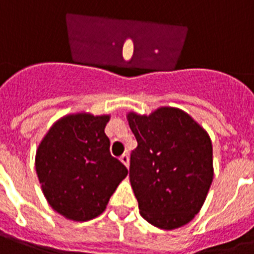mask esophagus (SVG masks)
<instances>
[{"instance_id":"34e87169","label":"esophagus","mask_w":254,"mask_h":254,"mask_svg":"<svg viewBox=\"0 0 254 254\" xmlns=\"http://www.w3.org/2000/svg\"><path fill=\"white\" fill-rule=\"evenodd\" d=\"M120 161L125 165L127 167H129V155L127 154H123L121 157H120Z\"/></svg>"}]
</instances>
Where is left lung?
<instances>
[{"mask_svg": "<svg viewBox=\"0 0 254 254\" xmlns=\"http://www.w3.org/2000/svg\"><path fill=\"white\" fill-rule=\"evenodd\" d=\"M127 121L138 143L129 178L141 216L166 231L183 227L200 211L212 183L209 135L178 108L130 112Z\"/></svg>", "mask_w": 254, "mask_h": 254, "instance_id": "left-lung-1", "label": "left lung"}]
</instances>
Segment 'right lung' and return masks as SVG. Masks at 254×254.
Masks as SVG:
<instances>
[{
    "mask_svg": "<svg viewBox=\"0 0 254 254\" xmlns=\"http://www.w3.org/2000/svg\"><path fill=\"white\" fill-rule=\"evenodd\" d=\"M109 116L76 113L54 124L39 143L35 170L49 204L73 221L104 212L127 169L109 151Z\"/></svg>",
    "mask_w": 254,
    "mask_h": 254,
    "instance_id": "right-lung-1",
    "label": "right lung"
}]
</instances>
